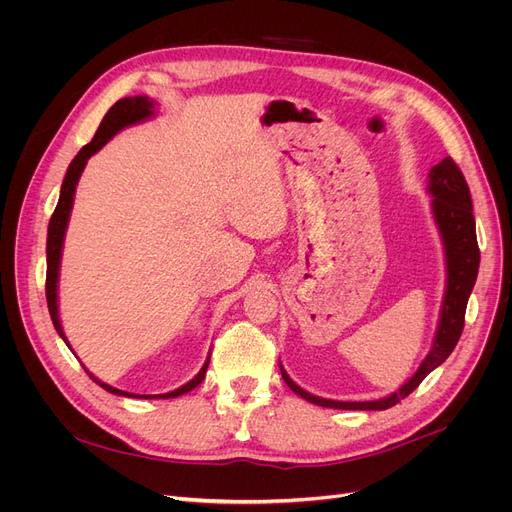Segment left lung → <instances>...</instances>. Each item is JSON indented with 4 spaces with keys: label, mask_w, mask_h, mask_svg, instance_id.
I'll list each match as a JSON object with an SVG mask.
<instances>
[{
    "label": "left lung",
    "mask_w": 512,
    "mask_h": 512,
    "mask_svg": "<svg viewBox=\"0 0 512 512\" xmlns=\"http://www.w3.org/2000/svg\"><path fill=\"white\" fill-rule=\"evenodd\" d=\"M427 191L434 197L432 209H434V220L438 224V230L444 242L446 276H448L432 351H429V355L423 359V363L419 365V369L405 386H400L396 392H392L386 398L365 400V402H340V400L313 396L311 392L294 384L288 378L284 367L280 365L282 378L294 394H299L301 398L319 407L346 409V411H384L394 407L402 398H407L427 378V375L432 373L438 365H442L454 351V346L459 342L465 328L467 301L479 272V247H477V234H475L473 201H471L467 180L461 168L454 164L452 157H444L438 166L429 170Z\"/></svg>",
    "instance_id": "left-lung-1"
}]
</instances>
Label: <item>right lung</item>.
<instances>
[{"label": "right lung", "mask_w": 512, "mask_h": 512, "mask_svg": "<svg viewBox=\"0 0 512 512\" xmlns=\"http://www.w3.org/2000/svg\"><path fill=\"white\" fill-rule=\"evenodd\" d=\"M155 114V103L149 97H124L120 101H116L110 112H107L95 132V137L91 139V143H87L83 149L76 153V157L72 159V164L68 166L66 178L62 182V191H60V201L56 205V211H53L51 220H49V228H47V280H45V297H47V307H49V315L53 326H56L58 334L62 336V340L68 344L62 324H60V315H58V274H60V259H62V245H64V234H66V226L70 220V211H72V203H74V191H76V184L80 174H83L85 166H87V159L97 153L107 141H110L116 132H120L122 128L130 126V124H137L143 122L147 118H151ZM209 365V357L205 361V365L201 367V371L195 375V378L180 386L178 390H172L168 394H155V396H143V394H130L118 388H112L103 384L101 380H97L95 375L85 369L89 373V378L99 384L103 390L118 394V396H128V398H176L180 394L191 392L193 388H197L203 380H205V371Z\"/></svg>", "instance_id": "obj_1"}]
</instances>
